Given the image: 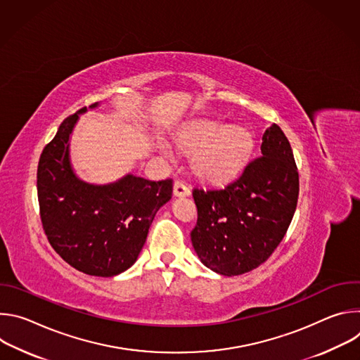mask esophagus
I'll return each mask as SVG.
<instances>
[{
	"instance_id": "34e87169",
	"label": "esophagus",
	"mask_w": 360,
	"mask_h": 360,
	"mask_svg": "<svg viewBox=\"0 0 360 360\" xmlns=\"http://www.w3.org/2000/svg\"><path fill=\"white\" fill-rule=\"evenodd\" d=\"M191 193V189L188 188V185L182 181H175L174 184V195L175 196H188Z\"/></svg>"
}]
</instances>
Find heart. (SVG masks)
<instances>
[{
  "mask_svg": "<svg viewBox=\"0 0 360 360\" xmlns=\"http://www.w3.org/2000/svg\"><path fill=\"white\" fill-rule=\"evenodd\" d=\"M179 145L198 150L193 160L196 174L211 182H221L233 176L245 164L253 145L252 134L239 125L224 128L214 121H200L191 127L181 138ZM162 152L169 157L168 148Z\"/></svg>",
  "mask_w": 360,
  "mask_h": 360,
  "instance_id": "obj_1",
  "label": "heart"
}]
</instances>
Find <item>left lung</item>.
I'll return each mask as SVG.
<instances>
[{"mask_svg": "<svg viewBox=\"0 0 360 360\" xmlns=\"http://www.w3.org/2000/svg\"><path fill=\"white\" fill-rule=\"evenodd\" d=\"M258 158L222 188H195L198 221L191 240L200 262L224 276L262 265L283 239L299 196V172L290 143L272 124Z\"/></svg>", "mask_w": 360, "mask_h": 360, "instance_id": "1", "label": "left lung"}]
</instances>
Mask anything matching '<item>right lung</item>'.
Here are the masks:
<instances>
[{
    "instance_id": "1",
    "label": "right lung",
    "mask_w": 360,
    "mask_h": 360,
    "mask_svg": "<svg viewBox=\"0 0 360 360\" xmlns=\"http://www.w3.org/2000/svg\"><path fill=\"white\" fill-rule=\"evenodd\" d=\"M85 111L65 118L41 153L39 217L48 242L67 264L86 275L110 278L135 264L155 214L172 196V179L127 175L114 184L91 185L77 178L68 141L78 114Z\"/></svg>"
}]
</instances>
